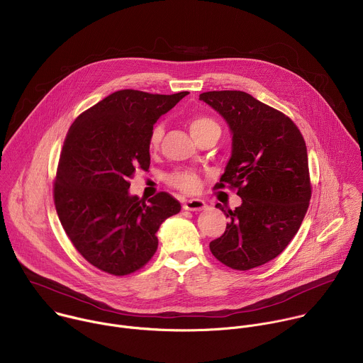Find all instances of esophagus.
Masks as SVG:
<instances>
[{"label": "esophagus", "mask_w": 363, "mask_h": 363, "mask_svg": "<svg viewBox=\"0 0 363 363\" xmlns=\"http://www.w3.org/2000/svg\"><path fill=\"white\" fill-rule=\"evenodd\" d=\"M206 207L207 204L200 199H190L183 203V208L189 211H200V210H204Z\"/></svg>", "instance_id": "34e87169"}]
</instances>
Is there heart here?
I'll return each mask as SVG.
<instances>
[{"label":"heart","instance_id":"1","mask_svg":"<svg viewBox=\"0 0 363 363\" xmlns=\"http://www.w3.org/2000/svg\"><path fill=\"white\" fill-rule=\"evenodd\" d=\"M189 128H190V132L194 138H197L199 135L204 133L208 129H220L218 125L211 118L204 116V115L191 116L189 119ZM162 138H163V125L156 123L152 128L149 139H147V146L152 152L159 149ZM166 182H167V184H170L172 187H174V189H177L183 193H193L200 186V176L193 170L180 169V170H176V172L167 174Z\"/></svg>","mask_w":363,"mask_h":363}]
</instances>
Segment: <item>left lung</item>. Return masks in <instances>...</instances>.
<instances>
[{
	"instance_id": "1",
	"label": "left lung",
	"mask_w": 363,
	"mask_h": 363,
	"mask_svg": "<svg viewBox=\"0 0 363 363\" xmlns=\"http://www.w3.org/2000/svg\"><path fill=\"white\" fill-rule=\"evenodd\" d=\"M200 101L216 109L233 132V153L214 189L242 199L221 237L210 242L224 265L247 271L278 257L298 233L312 186L305 140L282 112L241 91H211Z\"/></svg>"
}]
</instances>
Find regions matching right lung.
Masks as SVG:
<instances>
[{
	"mask_svg": "<svg viewBox=\"0 0 363 363\" xmlns=\"http://www.w3.org/2000/svg\"><path fill=\"white\" fill-rule=\"evenodd\" d=\"M187 94L118 91L81 113L68 130L54 203L77 251L104 272L123 277L143 268L157 250L160 224L182 208L166 191L147 201L130 196L129 179L149 169L153 125Z\"/></svg>",
	"mask_w": 363,
	"mask_h": 363,
	"instance_id": "obj_1",
	"label": "right lung"
}]
</instances>
